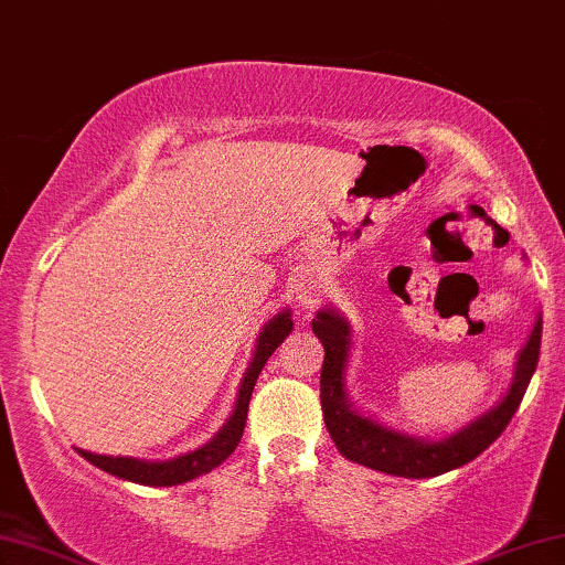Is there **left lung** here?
Instances as JSON below:
<instances>
[{
    "mask_svg": "<svg viewBox=\"0 0 565 565\" xmlns=\"http://www.w3.org/2000/svg\"><path fill=\"white\" fill-rule=\"evenodd\" d=\"M312 333L320 338L326 349L323 371H320V406H323L326 427L335 441L338 452L351 462L371 467L376 472L424 480V477L445 475L472 462L505 431L537 366L543 316L537 312L533 331L515 359L513 381H510L500 402L484 414L475 416L472 422H467L465 427L439 439L414 437L409 431L388 427V424L373 419L371 414L355 409L349 392H345L353 328L343 312H338L333 306L320 308L312 318Z\"/></svg>",
    "mask_w": 565,
    "mask_h": 565,
    "instance_id": "1",
    "label": "left lung"
}]
</instances>
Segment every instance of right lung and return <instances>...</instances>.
I'll return each mask as SVG.
<instances>
[{
    "label": "right lung",
    "mask_w": 565,
    "mask_h": 565,
    "mask_svg": "<svg viewBox=\"0 0 565 565\" xmlns=\"http://www.w3.org/2000/svg\"><path fill=\"white\" fill-rule=\"evenodd\" d=\"M292 312L290 308H282L277 316H273L263 326V331L257 335L253 359H249V366L245 376L239 381L237 402H234V409L230 419L222 424V429L214 434V437L206 441V445L192 449V452L177 455L171 459H138V457H110V455H95L88 449H77L90 465L100 467L103 472L116 475L120 480L149 484V488H171V484H181L194 480V477H202L212 472L214 467H220L224 459H227L234 449H237L242 431H245L247 422V409L249 398H253V388L257 384V376L267 359L275 353L277 345H280L285 338L292 333Z\"/></svg>",
    "instance_id": "1"
}]
</instances>
